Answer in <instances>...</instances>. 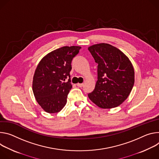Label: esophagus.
<instances>
[{
    "mask_svg": "<svg viewBox=\"0 0 159 159\" xmlns=\"http://www.w3.org/2000/svg\"><path fill=\"white\" fill-rule=\"evenodd\" d=\"M83 85H84L83 83H78V84H77V86H79V87H83Z\"/></svg>",
    "mask_w": 159,
    "mask_h": 159,
    "instance_id": "obj_1",
    "label": "esophagus"
}]
</instances>
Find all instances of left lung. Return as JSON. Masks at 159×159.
Wrapping results in <instances>:
<instances>
[{"instance_id": "1", "label": "left lung", "mask_w": 159, "mask_h": 159, "mask_svg": "<svg viewBox=\"0 0 159 159\" xmlns=\"http://www.w3.org/2000/svg\"><path fill=\"white\" fill-rule=\"evenodd\" d=\"M97 66V81L89 98L102 109L119 106L129 96L134 71L129 59L116 47L99 43L89 47Z\"/></svg>"}]
</instances>
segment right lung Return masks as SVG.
<instances>
[{
    "mask_svg": "<svg viewBox=\"0 0 159 159\" xmlns=\"http://www.w3.org/2000/svg\"><path fill=\"white\" fill-rule=\"evenodd\" d=\"M78 46L62 47L50 52L39 62L33 80V92L37 102L47 112L61 111L71 89V62L78 54Z\"/></svg>",
    "mask_w": 159,
    "mask_h": 159,
    "instance_id": "obj_1",
    "label": "right lung"
}]
</instances>
